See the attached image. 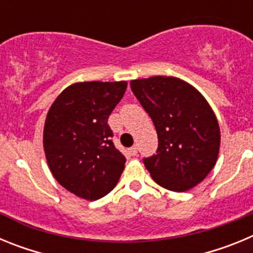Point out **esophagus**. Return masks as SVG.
Returning <instances> with one entry per match:
<instances>
[{
    "mask_svg": "<svg viewBox=\"0 0 253 253\" xmlns=\"http://www.w3.org/2000/svg\"><path fill=\"white\" fill-rule=\"evenodd\" d=\"M128 152H129V154H130V156H137L138 149H137V147L134 146V147H130V148L128 149Z\"/></svg>",
    "mask_w": 253,
    "mask_h": 253,
    "instance_id": "obj_1",
    "label": "esophagus"
}]
</instances>
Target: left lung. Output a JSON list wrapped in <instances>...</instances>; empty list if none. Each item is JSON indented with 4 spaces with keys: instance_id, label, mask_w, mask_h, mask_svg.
Listing matches in <instances>:
<instances>
[{
    "instance_id": "left-lung-1",
    "label": "left lung",
    "mask_w": 253,
    "mask_h": 253,
    "mask_svg": "<svg viewBox=\"0 0 253 253\" xmlns=\"http://www.w3.org/2000/svg\"><path fill=\"white\" fill-rule=\"evenodd\" d=\"M130 87L158 135L156 154L143 160L160 186L182 193L215 166L220 130L211 107L191 84L176 77L134 80Z\"/></svg>"
}]
</instances>
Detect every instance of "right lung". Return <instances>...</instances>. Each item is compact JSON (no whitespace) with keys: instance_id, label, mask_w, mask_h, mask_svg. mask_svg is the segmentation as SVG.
Masks as SVG:
<instances>
[{"instance_id":"obj_1","label":"right lung","mask_w":253,"mask_h":253,"mask_svg":"<svg viewBox=\"0 0 253 253\" xmlns=\"http://www.w3.org/2000/svg\"><path fill=\"white\" fill-rule=\"evenodd\" d=\"M126 82H78L50 106L44 125V152L55 180L86 200L109 194L124 169L107 124L126 90Z\"/></svg>"}]
</instances>
